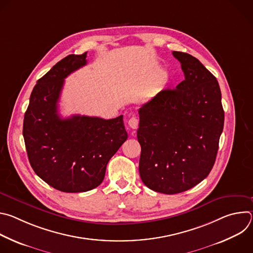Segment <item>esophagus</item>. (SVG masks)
<instances>
[{"mask_svg": "<svg viewBox=\"0 0 253 253\" xmlns=\"http://www.w3.org/2000/svg\"><path fill=\"white\" fill-rule=\"evenodd\" d=\"M138 124H139V121L136 117H131L129 120H128V125L130 128L132 129H137L138 128Z\"/></svg>", "mask_w": 253, "mask_h": 253, "instance_id": "34e87169", "label": "esophagus"}]
</instances>
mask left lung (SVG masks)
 Segmentation results:
<instances>
[{"label": "left lung", "mask_w": 253, "mask_h": 253, "mask_svg": "<svg viewBox=\"0 0 253 253\" xmlns=\"http://www.w3.org/2000/svg\"><path fill=\"white\" fill-rule=\"evenodd\" d=\"M185 79L139 109V173L148 188L176 194L210 173L224 125L216 78L195 57L174 51Z\"/></svg>", "instance_id": "obj_1"}]
</instances>
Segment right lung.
Returning <instances> with one entry per match:
<instances>
[{
    "mask_svg": "<svg viewBox=\"0 0 253 253\" xmlns=\"http://www.w3.org/2000/svg\"><path fill=\"white\" fill-rule=\"evenodd\" d=\"M87 52L69 55L37 81L24 117L23 136L30 164L42 180L63 192L99 186L111 157L127 140L123 116L61 118L58 102L64 80L87 64Z\"/></svg>",
    "mask_w": 253,
    "mask_h": 253,
    "instance_id": "right-lung-1",
    "label": "right lung"
}]
</instances>
